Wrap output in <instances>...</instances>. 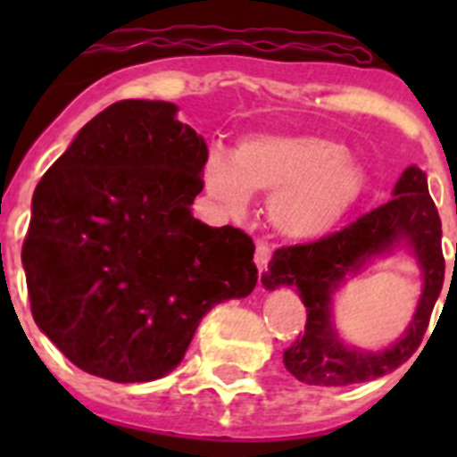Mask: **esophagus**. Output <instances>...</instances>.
I'll return each instance as SVG.
<instances>
[{
	"label": "esophagus",
	"mask_w": 457,
	"mask_h": 457,
	"mask_svg": "<svg viewBox=\"0 0 457 457\" xmlns=\"http://www.w3.org/2000/svg\"><path fill=\"white\" fill-rule=\"evenodd\" d=\"M270 258H272V249H270V245H265V242H258L256 253H253V263H256L258 272L263 274L265 270H268Z\"/></svg>",
	"instance_id": "esophagus-1"
}]
</instances>
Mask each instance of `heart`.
I'll return each mask as SVG.
<instances>
[{
    "label": "heart",
    "mask_w": 457,
    "mask_h": 457,
    "mask_svg": "<svg viewBox=\"0 0 457 457\" xmlns=\"http://www.w3.org/2000/svg\"><path fill=\"white\" fill-rule=\"evenodd\" d=\"M205 192L231 215L247 212L252 192L270 194L272 226L290 240L334 231L366 189V173L341 141L322 135H256L233 157L210 153Z\"/></svg>",
    "instance_id": "obj_1"
}]
</instances>
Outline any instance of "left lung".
<instances>
[{
  "instance_id": "obj_1",
  "label": "left lung",
  "mask_w": 457,
  "mask_h": 457,
  "mask_svg": "<svg viewBox=\"0 0 457 457\" xmlns=\"http://www.w3.org/2000/svg\"><path fill=\"white\" fill-rule=\"evenodd\" d=\"M394 199L318 242L277 249L261 277L268 290L293 286L306 306V329L284 353V364L304 385L345 386L382 378L417 353L444 284L442 221L428 194L426 173L407 167ZM407 248L418 258L424 286L418 311L401 337L385 351L343 344L333 325L331 297L348 276L370 260Z\"/></svg>"
}]
</instances>
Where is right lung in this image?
I'll use <instances>...</instances> for the list:
<instances>
[{
    "label": "right lung",
    "mask_w": 457,
    "mask_h": 457,
    "mask_svg": "<svg viewBox=\"0 0 457 457\" xmlns=\"http://www.w3.org/2000/svg\"><path fill=\"white\" fill-rule=\"evenodd\" d=\"M176 114L164 100L109 104L31 199L22 265L36 325L112 382L171 373L201 318L258 281L247 233L194 220L208 146Z\"/></svg>",
    "instance_id": "right-lung-1"
}]
</instances>
